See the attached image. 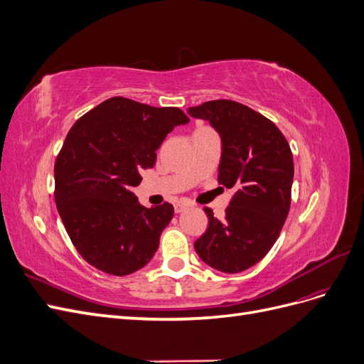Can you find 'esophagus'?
Segmentation results:
<instances>
[{"label":"esophagus","mask_w":364,"mask_h":364,"mask_svg":"<svg viewBox=\"0 0 364 364\" xmlns=\"http://www.w3.org/2000/svg\"><path fill=\"white\" fill-rule=\"evenodd\" d=\"M190 206H193L190 202H178L174 205V211L178 213V214H181V213H183L185 209H188Z\"/></svg>","instance_id":"esophagus-1"}]
</instances>
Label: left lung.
<instances>
[{
	"label": "left lung",
	"mask_w": 364,
	"mask_h": 364,
	"mask_svg": "<svg viewBox=\"0 0 364 364\" xmlns=\"http://www.w3.org/2000/svg\"><path fill=\"white\" fill-rule=\"evenodd\" d=\"M186 112L208 121L220 135L218 183L235 190L223 220L205 208L209 226L194 249L218 272L247 270L267 255L289 215L290 146L270 119L237 102L213 100Z\"/></svg>",
	"instance_id": "8db88e82"
}]
</instances>
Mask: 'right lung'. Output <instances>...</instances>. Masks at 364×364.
<instances>
[{"label": "right lung", "mask_w": 364, "mask_h": 364, "mask_svg": "<svg viewBox=\"0 0 364 364\" xmlns=\"http://www.w3.org/2000/svg\"><path fill=\"white\" fill-rule=\"evenodd\" d=\"M188 121L179 107L114 97L68 132L54 165V199L74 247L95 269L126 277L155 255L173 205L144 208L132 190L165 136Z\"/></svg>", "instance_id": "obj_1"}]
</instances>
